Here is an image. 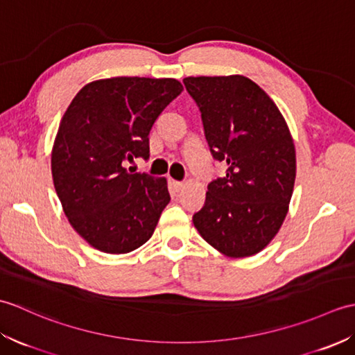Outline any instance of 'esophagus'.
Masks as SVG:
<instances>
[{"label": "esophagus", "mask_w": 355, "mask_h": 355, "mask_svg": "<svg viewBox=\"0 0 355 355\" xmlns=\"http://www.w3.org/2000/svg\"><path fill=\"white\" fill-rule=\"evenodd\" d=\"M169 186H171V189L173 191V192H178V191H182L183 189V186H184V183L183 182H177V180H169Z\"/></svg>", "instance_id": "1"}]
</instances>
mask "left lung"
<instances>
[{"label":"left lung","instance_id":"8db88e82","mask_svg":"<svg viewBox=\"0 0 355 355\" xmlns=\"http://www.w3.org/2000/svg\"><path fill=\"white\" fill-rule=\"evenodd\" d=\"M197 103L210 154L225 175L207 184L193 225L230 258L261 252L288 212L296 153L275 102L244 76L184 78Z\"/></svg>","mask_w":355,"mask_h":355}]
</instances>
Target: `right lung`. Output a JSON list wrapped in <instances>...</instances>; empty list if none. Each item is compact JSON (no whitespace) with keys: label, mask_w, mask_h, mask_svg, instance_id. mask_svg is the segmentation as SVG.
Masks as SVG:
<instances>
[{"label":"right lung","mask_w":355,"mask_h":355,"mask_svg":"<svg viewBox=\"0 0 355 355\" xmlns=\"http://www.w3.org/2000/svg\"><path fill=\"white\" fill-rule=\"evenodd\" d=\"M182 89L175 79H102L67 108L53 145V183L73 229L97 250L130 253L153 236L171 201L166 178L126 164L148 160L150 128Z\"/></svg>","instance_id":"add662e5"}]
</instances>
